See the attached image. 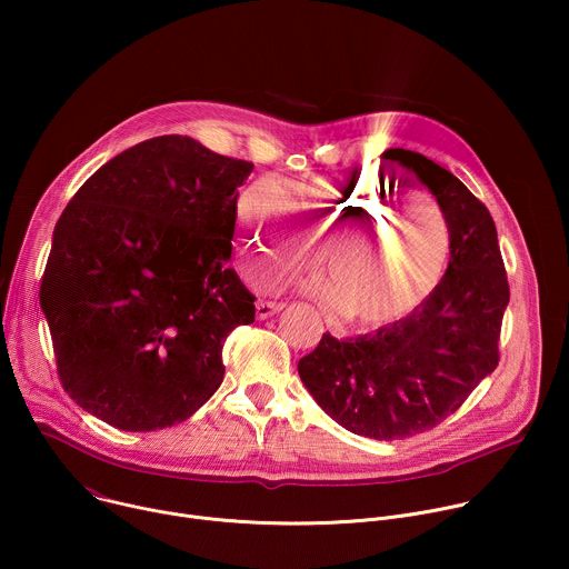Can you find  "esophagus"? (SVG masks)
I'll list each match as a JSON object with an SVG mask.
<instances>
[{
  "instance_id": "1",
  "label": "esophagus",
  "mask_w": 569,
  "mask_h": 569,
  "mask_svg": "<svg viewBox=\"0 0 569 569\" xmlns=\"http://www.w3.org/2000/svg\"><path fill=\"white\" fill-rule=\"evenodd\" d=\"M281 308H283V303L261 299V301H257V319H268V317H272L274 312H279Z\"/></svg>"
}]
</instances>
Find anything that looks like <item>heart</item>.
Masks as SVG:
<instances>
[{"instance_id": "heart-1", "label": "heart", "mask_w": 569, "mask_h": 569, "mask_svg": "<svg viewBox=\"0 0 569 569\" xmlns=\"http://www.w3.org/2000/svg\"><path fill=\"white\" fill-rule=\"evenodd\" d=\"M380 193L353 180L299 187L288 200L268 182L250 187L238 200L240 227L252 238L242 270L250 279L268 270H292L308 261L312 246L327 239L321 266L331 279H321L315 290L358 327L405 319L439 286L450 233L432 202L387 207L380 204ZM412 208L435 210L440 229L429 214ZM400 210L411 213L399 217Z\"/></svg>"}]
</instances>
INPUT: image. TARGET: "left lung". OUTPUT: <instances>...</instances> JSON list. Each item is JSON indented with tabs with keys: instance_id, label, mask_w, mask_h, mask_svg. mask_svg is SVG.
Returning a JSON list of instances; mask_svg holds the SVG:
<instances>
[{
	"instance_id": "obj_1",
	"label": "left lung",
	"mask_w": 569,
	"mask_h": 569,
	"mask_svg": "<svg viewBox=\"0 0 569 569\" xmlns=\"http://www.w3.org/2000/svg\"><path fill=\"white\" fill-rule=\"evenodd\" d=\"M400 178L426 184L450 231V263L435 292L376 333H323L297 365L319 408L353 435L396 441L437 428L500 362L509 281L489 213L450 171L389 148Z\"/></svg>"
}]
</instances>
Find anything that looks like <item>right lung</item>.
I'll use <instances>...</instances> for the list:
<instances>
[{
	"label": "right lung",
	"instance_id": "right-lung-1",
	"mask_svg": "<svg viewBox=\"0 0 569 569\" xmlns=\"http://www.w3.org/2000/svg\"><path fill=\"white\" fill-rule=\"evenodd\" d=\"M252 169L164 134L112 157L69 200L40 303L60 382L86 412L150 432L187 421L220 387L222 345L257 312L227 268Z\"/></svg>",
	"mask_w": 569,
	"mask_h": 569
}]
</instances>
